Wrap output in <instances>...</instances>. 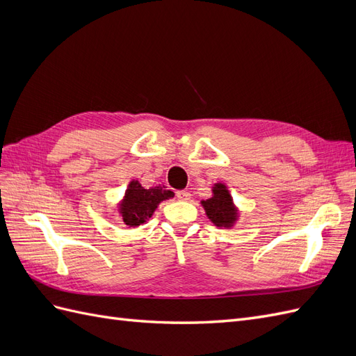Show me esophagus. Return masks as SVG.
Returning <instances> with one entry per match:
<instances>
[{"mask_svg": "<svg viewBox=\"0 0 356 356\" xmlns=\"http://www.w3.org/2000/svg\"><path fill=\"white\" fill-rule=\"evenodd\" d=\"M190 193L186 191V190H181V191H177V199L178 200H190Z\"/></svg>", "mask_w": 356, "mask_h": 356, "instance_id": "1", "label": "esophagus"}]
</instances>
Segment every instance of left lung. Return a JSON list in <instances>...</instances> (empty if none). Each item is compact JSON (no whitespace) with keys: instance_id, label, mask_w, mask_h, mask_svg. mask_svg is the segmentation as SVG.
<instances>
[{"instance_id":"left-lung-1","label":"left lung","mask_w":356,"mask_h":356,"mask_svg":"<svg viewBox=\"0 0 356 356\" xmlns=\"http://www.w3.org/2000/svg\"><path fill=\"white\" fill-rule=\"evenodd\" d=\"M212 191L213 196L202 202L208 218L218 227H232L238 217V211L234 208L229 190L224 184H215Z\"/></svg>"}]
</instances>
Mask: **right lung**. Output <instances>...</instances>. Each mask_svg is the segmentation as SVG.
<instances>
[{
    "mask_svg": "<svg viewBox=\"0 0 356 356\" xmlns=\"http://www.w3.org/2000/svg\"><path fill=\"white\" fill-rule=\"evenodd\" d=\"M170 197H174V191L166 190L165 187L159 186L147 190L138 181H132L120 204L124 224L131 225V227L144 224L148 218H152L157 204Z\"/></svg>",
    "mask_w": 356,
    "mask_h": 356,
    "instance_id": "right-lung-1",
    "label": "right lung"
}]
</instances>
